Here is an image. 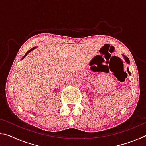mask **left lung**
I'll return each instance as SVG.
<instances>
[{
	"label": "left lung",
	"instance_id": "obj_1",
	"mask_svg": "<svg viewBox=\"0 0 146 146\" xmlns=\"http://www.w3.org/2000/svg\"><path fill=\"white\" fill-rule=\"evenodd\" d=\"M123 57H124V59H125V62H127V64H129V63H130V61H129V58H128L127 57V56H124V55H123ZM127 71H128V73H129V75H131V73H130V72H129V69H128V68H127Z\"/></svg>",
	"mask_w": 146,
	"mask_h": 146
}]
</instances>
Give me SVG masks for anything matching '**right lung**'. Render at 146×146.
Masks as SVG:
<instances>
[{
	"instance_id": "1",
	"label": "right lung",
	"mask_w": 146,
	"mask_h": 146,
	"mask_svg": "<svg viewBox=\"0 0 146 146\" xmlns=\"http://www.w3.org/2000/svg\"><path fill=\"white\" fill-rule=\"evenodd\" d=\"M36 48V47H34V48H31V49H29V50L28 51H27V53L25 54V55H24V56H23V58H22V60H23V59L24 58V57H25V56L27 55H28V54L29 53H30L31 52V51H33V49H35Z\"/></svg>"
}]
</instances>
